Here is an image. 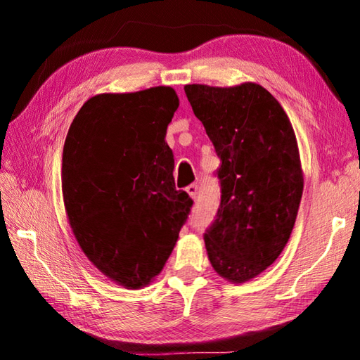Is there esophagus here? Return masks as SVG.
I'll return each mask as SVG.
<instances>
[{"instance_id": "obj_1", "label": "esophagus", "mask_w": 360, "mask_h": 360, "mask_svg": "<svg viewBox=\"0 0 360 360\" xmlns=\"http://www.w3.org/2000/svg\"><path fill=\"white\" fill-rule=\"evenodd\" d=\"M186 191H187V193L191 195V197H192L193 200L198 197V184H191V186H188V187L186 188Z\"/></svg>"}]
</instances>
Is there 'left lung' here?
<instances>
[{
    "label": "left lung",
    "instance_id": "1",
    "mask_svg": "<svg viewBox=\"0 0 360 360\" xmlns=\"http://www.w3.org/2000/svg\"><path fill=\"white\" fill-rule=\"evenodd\" d=\"M193 114L221 158V205L205 233L217 275L246 283L283 252L303 193L300 154L288 114L266 89L191 84Z\"/></svg>",
    "mask_w": 360,
    "mask_h": 360
}]
</instances>
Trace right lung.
<instances>
[{
	"label": "right lung",
	"mask_w": 360,
	"mask_h": 360,
	"mask_svg": "<svg viewBox=\"0 0 360 360\" xmlns=\"http://www.w3.org/2000/svg\"><path fill=\"white\" fill-rule=\"evenodd\" d=\"M178 106L163 85L96 95L65 139L62 191L72 233L103 275L127 289L163 270L193 205L176 191L165 143Z\"/></svg>",
	"instance_id": "right-lung-1"
}]
</instances>
